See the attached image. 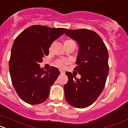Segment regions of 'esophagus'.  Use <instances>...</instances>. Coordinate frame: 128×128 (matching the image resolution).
<instances>
[{
  "label": "esophagus",
  "mask_w": 128,
  "mask_h": 128,
  "mask_svg": "<svg viewBox=\"0 0 128 128\" xmlns=\"http://www.w3.org/2000/svg\"><path fill=\"white\" fill-rule=\"evenodd\" d=\"M60 71L61 73H65V72H64L63 70H60Z\"/></svg>",
  "instance_id": "34e87169"
}]
</instances>
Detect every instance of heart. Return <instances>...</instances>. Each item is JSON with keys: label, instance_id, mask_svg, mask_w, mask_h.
<instances>
[{"label": "heart", "instance_id": "b5f03b06", "mask_svg": "<svg viewBox=\"0 0 128 128\" xmlns=\"http://www.w3.org/2000/svg\"><path fill=\"white\" fill-rule=\"evenodd\" d=\"M76 44L75 42L72 39H67L65 41V44ZM70 60L68 58H60L58 59L55 61V63L57 66L61 68H64L66 66V65L68 63H70Z\"/></svg>", "mask_w": 128, "mask_h": 128}]
</instances>
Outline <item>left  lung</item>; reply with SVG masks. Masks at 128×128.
Instances as JSON below:
<instances>
[{"instance_id": "left-lung-1", "label": "left lung", "mask_w": 128, "mask_h": 128, "mask_svg": "<svg viewBox=\"0 0 128 128\" xmlns=\"http://www.w3.org/2000/svg\"><path fill=\"white\" fill-rule=\"evenodd\" d=\"M65 34L78 43V66L74 70L81 76L79 80L71 72L65 73V99L76 108H86L97 100L106 84L109 72L108 50L102 38L93 30L72 29Z\"/></svg>"}]
</instances>
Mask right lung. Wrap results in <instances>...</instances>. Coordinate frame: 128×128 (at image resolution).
<instances>
[{"label":"right lung","mask_w":128,"mask_h":128,"mask_svg":"<svg viewBox=\"0 0 128 128\" xmlns=\"http://www.w3.org/2000/svg\"><path fill=\"white\" fill-rule=\"evenodd\" d=\"M67 30L34 25L24 30L14 40L9 63L12 84L18 96L29 104L44 102L60 72L51 66L40 68L43 58L48 55L52 43Z\"/></svg>","instance_id":"obj_1"}]
</instances>
